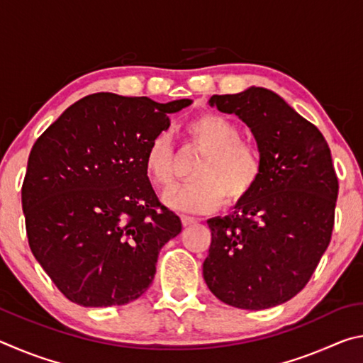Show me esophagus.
Here are the masks:
<instances>
[{
	"mask_svg": "<svg viewBox=\"0 0 363 363\" xmlns=\"http://www.w3.org/2000/svg\"><path fill=\"white\" fill-rule=\"evenodd\" d=\"M181 220H182V225H192L196 223V219L192 218V216H187V214H182L181 216Z\"/></svg>",
	"mask_w": 363,
	"mask_h": 363,
	"instance_id": "1",
	"label": "esophagus"
}]
</instances>
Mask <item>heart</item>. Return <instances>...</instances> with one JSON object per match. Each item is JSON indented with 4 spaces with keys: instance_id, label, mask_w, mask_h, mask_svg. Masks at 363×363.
Segmentation results:
<instances>
[{
    "instance_id": "heart-1",
    "label": "heart",
    "mask_w": 363,
    "mask_h": 363,
    "mask_svg": "<svg viewBox=\"0 0 363 363\" xmlns=\"http://www.w3.org/2000/svg\"><path fill=\"white\" fill-rule=\"evenodd\" d=\"M189 143L203 155L195 163V179L169 189L164 201L182 211L206 213L225 203L235 206L253 195L264 174L259 147L240 139L237 125L218 113H203L186 126ZM144 169L152 184L169 187L176 179V155L171 134L153 136L144 155Z\"/></svg>"
}]
</instances>
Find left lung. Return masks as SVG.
<instances>
[{
	"label": "left lung",
	"instance_id": "left-lung-1",
	"mask_svg": "<svg viewBox=\"0 0 363 363\" xmlns=\"http://www.w3.org/2000/svg\"><path fill=\"white\" fill-rule=\"evenodd\" d=\"M211 106L242 118L264 157L259 186L237 211L208 220V288L223 303L259 311L303 290L330 245L337 176L315 125L272 91L213 96Z\"/></svg>",
	"mask_w": 363,
	"mask_h": 363
}]
</instances>
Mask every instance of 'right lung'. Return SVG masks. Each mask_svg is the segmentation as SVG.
Here are the masks:
<instances>
[{
	"mask_svg": "<svg viewBox=\"0 0 363 363\" xmlns=\"http://www.w3.org/2000/svg\"><path fill=\"white\" fill-rule=\"evenodd\" d=\"M190 99L96 93L36 139L22 184L30 250L72 303L121 306L144 294L158 251L181 232L144 169L147 145Z\"/></svg>",
	"mask_w": 363,
	"mask_h": 363,
	"instance_id": "obj_1",
	"label": "right lung"
}]
</instances>
